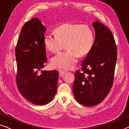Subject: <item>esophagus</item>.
<instances>
[{
	"mask_svg": "<svg viewBox=\"0 0 129 129\" xmlns=\"http://www.w3.org/2000/svg\"><path fill=\"white\" fill-rule=\"evenodd\" d=\"M59 72L60 76H62L65 73L66 71H65L64 70H59Z\"/></svg>",
	"mask_w": 129,
	"mask_h": 129,
	"instance_id": "34e87169",
	"label": "esophagus"
}]
</instances>
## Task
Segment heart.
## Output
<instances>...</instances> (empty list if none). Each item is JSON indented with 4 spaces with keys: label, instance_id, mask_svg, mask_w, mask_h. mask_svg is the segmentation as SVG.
I'll use <instances>...</instances> for the list:
<instances>
[{
    "label": "heart",
    "instance_id": "1",
    "mask_svg": "<svg viewBox=\"0 0 129 129\" xmlns=\"http://www.w3.org/2000/svg\"><path fill=\"white\" fill-rule=\"evenodd\" d=\"M55 35L47 34L44 44L53 53H57L64 47L66 51L54 57L52 64L54 68L69 69L77 63V57H83L93 46L94 35L87 24L64 23L54 30Z\"/></svg>",
    "mask_w": 129,
    "mask_h": 129
}]
</instances>
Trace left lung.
<instances>
[{"label": "left lung", "mask_w": 129, "mask_h": 129, "mask_svg": "<svg viewBox=\"0 0 129 129\" xmlns=\"http://www.w3.org/2000/svg\"><path fill=\"white\" fill-rule=\"evenodd\" d=\"M95 40L90 52L77 70L73 90L76 100L85 106H96L110 92L114 80L117 57V46L112 33L96 21L93 22Z\"/></svg>", "instance_id": "obj_1"}]
</instances>
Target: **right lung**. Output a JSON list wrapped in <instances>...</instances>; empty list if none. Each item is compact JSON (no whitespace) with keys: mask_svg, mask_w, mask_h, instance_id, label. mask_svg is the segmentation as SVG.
Instances as JSON below:
<instances>
[{"mask_svg":"<svg viewBox=\"0 0 129 129\" xmlns=\"http://www.w3.org/2000/svg\"><path fill=\"white\" fill-rule=\"evenodd\" d=\"M46 28L38 18L26 22L15 49L16 75L19 91L36 105H46L53 99L57 88L59 72L42 70L47 61L44 38Z\"/></svg>","mask_w":129,"mask_h":129,"instance_id":"1","label":"right lung"}]
</instances>
